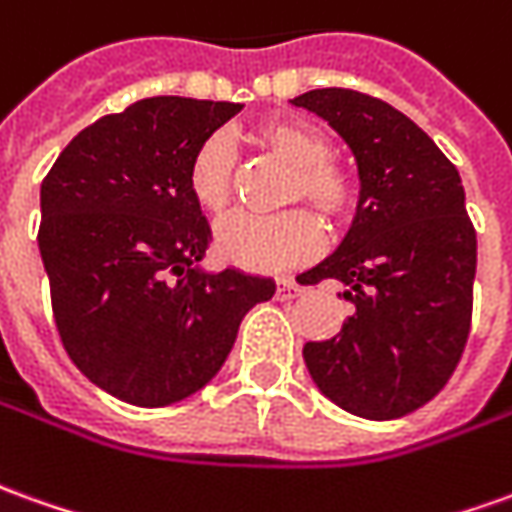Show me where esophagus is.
Masks as SVG:
<instances>
[{"label":"esophagus","instance_id":"obj_1","mask_svg":"<svg viewBox=\"0 0 512 512\" xmlns=\"http://www.w3.org/2000/svg\"><path fill=\"white\" fill-rule=\"evenodd\" d=\"M299 293H302V285L296 280H291V277L277 280V296H280V299H296Z\"/></svg>","mask_w":512,"mask_h":512}]
</instances>
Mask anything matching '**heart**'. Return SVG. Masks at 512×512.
Masks as SVG:
<instances>
[{"mask_svg": "<svg viewBox=\"0 0 512 512\" xmlns=\"http://www.w3.org/2000/svg\"><path fill=\"white\" fill-rule=\"evenodd\" d=\"M266 155L291 169L285 182V202H307L330 224L352 219L360 202L355 174L330 160L327 135L296 119H271L252 130ZM188 191L199 210L219 219L235 196V157L224 135H210L196 146L188 163ZM321 224L305 207L277 216H235L216 232V249L232 266L249 271H285L313 260L321 249Z\"/></svg>", "mask_w": 512, "mask_h": 512, "instance_id": "1", "label": "heart"}]
</instances>
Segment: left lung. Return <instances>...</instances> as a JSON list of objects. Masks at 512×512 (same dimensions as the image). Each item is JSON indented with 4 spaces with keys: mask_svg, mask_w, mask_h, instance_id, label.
<instances>
[{
    "mask_svg": "<svg viewBox=\"0 0 512 512\" xmlns=\"http://www.w3.org/2000/svg\"><path fill=\"white\" fill-rule=\"evenodd\" d=\"M349 144L360 205L335 255L299 274L341 280L355 305L330 341L305 343L318 391L346 413L385 421L427 405L466 349L477 232L452 160L377 96L318 88L291 99Z\"/></svg>",
    "mask_w": 512,
    "mask_h": 512,
    "instance_id": "obj_1",
    "label": "left lung"
}]
</instances>
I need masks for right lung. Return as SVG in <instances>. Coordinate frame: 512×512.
Here are the masks:
<instances>
[{"label":"right lung","mask_w":512,"mask_h":512,"mask_svg":"<svg viewBox=\"0 0 512 512\" xmlns=\"http://www.w3.org/2000/svg\"><path fill=\"white\" fill-rule=\"evenodd\" d=\"M244 105L152 96L71 141L41 182L38 249L63 349L102 391L180 402L219 374L241 318L274 280L196 263L210 227L188 163Z\"/></svg>","instance_id":"right-lung-1"}]
</instances>
